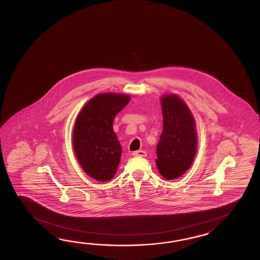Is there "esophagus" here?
Here are the masks:
<instances>
[{"mask_svg":"<svg viewBox=\"0 0 260 260\" xmlns=\"http://www.w3.org/2000/svg\"><path fill=\"white\" fill-rule=\"evenodd\" d=\"M133 155L135 157H146L147 156V152L145 150H137V151H134Z\"/></svg>","mask_w":260,"mask_h":260,"instance_id":"esophagus-1","label":"esophagus"}]
</instances>
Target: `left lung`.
I'll return each mask as SVG.
<instances>
[{"label":"left lung","instance_id":"1","mask_svg":"<svg viewBox=\"0 0 260 260\" xmlns=\"http://www.w3.org/2000/svg\"><path fill=\"white\" fill-rule=\"evenodd\" d=\"M164 127L157 145L156 165L160 175L172 180L191 166L197 149L195 121L188 106L177 94L160 99Z\"/></svg>","mask_w":260,"mask_h":260}]
</instances>
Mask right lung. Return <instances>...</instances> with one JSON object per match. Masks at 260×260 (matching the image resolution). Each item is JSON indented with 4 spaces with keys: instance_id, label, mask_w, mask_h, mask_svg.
Here are the masks:
<instances>
[{
    "instance_id": "obj_1",
    "label": "right lung",
    "mask_w": 260,
    "mask_h": 260,
    "mask_svg": "<svg viewBox=\"0 0 260 260\" xmlns=\"http://www.w3.org/2000/svg\"><path fill=\"white\" fill-rule=\"evenodd\" d=\"M130 100L127 94H98L84 105L76 119L74 152L83 171L98 181L111 180L116 174L122 147L112 124Z\"/></svg>"
}]
</instances>
